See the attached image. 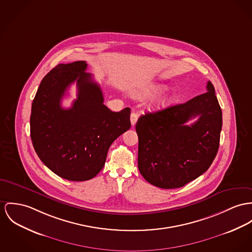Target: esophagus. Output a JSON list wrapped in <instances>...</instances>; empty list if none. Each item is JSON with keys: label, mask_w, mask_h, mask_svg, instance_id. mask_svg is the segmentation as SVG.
<instances>
[{"label": "esophagus", "mask_w": 252, "mask_h": 252, "mask_svg": "<svg viewBox=\"0 0 252 252\" xmlns=\"http://www.w3.org/2000/svg\"><path fill=\"white\" fill-rule=\"evenodd\" d=\"M137 120H138V114L135 112H132L130 115V122H131L132 126H135Z\"/></svg>", "instance_id": "obj_1"}]
</instances>
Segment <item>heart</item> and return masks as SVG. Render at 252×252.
I'll return each mask as SVG.
<instances>
[{"instance_id": "heart-1", "label": "heart", "mask_w": 252, "mask_h": 252, "mask_svg": "<svg viewBox=\"0 0 252 252\" xmlns=\"http://www.w3.org/2000/svg\"><path fill=\"white\" fill-rule=\"evenodd\" d=\"M164 89H165V87L161 84H153L147 90H144L143 92L139 93L138 97H147V96H151V95H155V94H158V93L162 92ZM170 102H171V97H160L157 100H155V103H154V107H155V109H161V108L167 106Z\"/></svg>"}]
</instances>
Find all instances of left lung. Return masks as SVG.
Returning a JSON list of instances; mask_svg holds the SVG:
<instances>
[{"label": "left lung", "mask_w": 252, "mask_h": 252, "mask_svg": "<svg viewBox=\"0 0 252 252\" xmlns=\"http://www.w3.org/2000/svg\"><path fill=\"white\" fill-rule=\"evenodd\" d=\"M206 90L185 103L138 119V168L151 184L180 188L211 166L220 146L222 113L210 81ZM195 116L198 121L187 126Z\"/></svg>", "instance_id": "obj_1"}]
</instances>
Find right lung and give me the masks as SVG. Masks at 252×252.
I'll return each instance as SVG.
<instances>
[{"instance_id": "add662e5", "label": "right lung", "mask_w": 252, "mask_h": 252, "mask_svg": "<svg viewBox=\"0 0 252 252\" xmlns=\"http://www.w3.org/2000/svg\"><path fill=\"white\" fill-rule=\"evenodd\" d=\"M85 61L58 64L42 79L32 105L31 137L40 160L71 181L95 177L103 168L111 144L128 130L130 108L113 112ZM77 81L78 97L64 110L61 99Z\"/></svg>"}]
</instances>
